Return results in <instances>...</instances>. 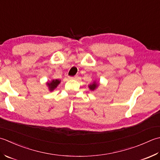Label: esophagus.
I'll list each match as a JSON object with an SVG mask.
<instances>
[{
  "label": "esophagus",
  "mask_w": 160,
  "mask_h": 160,
  "mask_svg": "<svg viewBox=\"0 0 160 160\" xmlns=\"http://www.w3.org/2000/svg\"><path fill=\"white\" fill-rule=\"evenodd\" d=\"M77 78V76H74V77H69L70 79H76Z\"/></svg>",
  "instance_id": "obj_1"
}]
</instances>
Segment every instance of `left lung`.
Masks as SVG:
<instances>
[{
	"mask_svg": "<svg viewBox=\"0 0 160 160\" xmlns=\"http://www.w3.org/2000/svg\"><path fill=\"white\" fill-rule=\"evenodd\" d=\"M98 86H99L98 82H96V81H94L92 83L90 84L89 86H88L90 90H94Z\"/></svg>",
	"mask_w": 160,
	"mask_h": 160,
	"instance_id": "1",
	"label": "left lung"
}]
</instances>
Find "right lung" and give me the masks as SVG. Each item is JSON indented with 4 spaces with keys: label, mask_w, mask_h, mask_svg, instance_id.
Segmentation results:
<instances>
[{
    "label": "right lung",
    "mask_w": 160,
    "mask_h": 160,
    "mask_svg": "<svg viewBox=\"0 0 160 160\" xmlns=\"http://www.w3.org/2000/svg\"><path fill=\"white\" fill-rule=\"evenodd\" d=\"M61 81L58 79H53L50 82H48L47 83V86L49 88V90L50 91L54 90L58 86V85L60 83Z\"/></svg>",
    "instance_id": "1"
}]
</instances>
